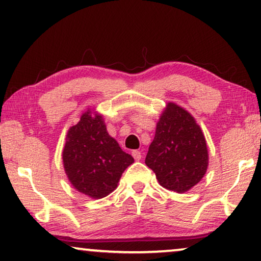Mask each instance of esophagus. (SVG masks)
Masks as SVG:
<instances>
[{
	"mask_svg": "<svg viewBox=\"0 0 261 261\" xmlns=\"http://www.w3.org/2000/svg\"><path fill=\"white\" fill-rule=\"evenodd\" d=\"M132 156H134V159L136 161H139L142 159V152L138 151V150H134V151H132Z\"/></svg>",
	"mask_w": 261,
	"mask_h": 261,
	"instance_id": "obj_1",
	"label": "esophagus"
}]
</instances>
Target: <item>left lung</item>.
Here are the masks:
<instances>
[{"label":"left lung","mask_w":261,"mask_h":261,"mask_svg":"<svg viewBox=\"0 0 261 261\" xmlns=\"http://www.w3.org/2000/svg\"><path fill=\"white\" fill-rule=\"evenodd\" d=\"M145 164L163 188L186 193L196 186L208 168L203 132L188 111L168 102L156 125Z\"/></svg>","instance_id":"1"}]
</instances>
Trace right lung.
<instances>
[{
    "label": "right lung",
    "instance_id": "add662e5",
    "mask_svg": "<svg viewBox=\"0 0 261 261\" xmlns=\"http://www.w3.org/2000/svg\"><path fill=\"white\" fill-rule=\"evenodd\" d=\"M62 162L74 189L92 199H101L117 188L134 159L108 134L102 116L89 109L78 124L69 127Z\"/></svg>",
    "mask_w": 261,
    "mask_h": 261
}]
</instances>
